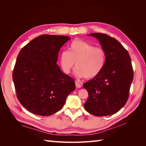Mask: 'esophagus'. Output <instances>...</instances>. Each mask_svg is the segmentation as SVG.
Masks as SVG:
<instances>
[{"mask_svg": "<svg viewBox=\"0 0 146 146\" xmlns=\"http://www.w3.org/2000/svg\"><path fill=\"white\" fill-rule=\"evenodd\" d=\"M75 85H76V88H81L82 87V84L80 83H79L78 82L76 81L75 82Z\"/></svg>", "mask_w": 146, "mask_h": 146, "instance_id": "obj_1", "label": "esophagus"}]
</instances>
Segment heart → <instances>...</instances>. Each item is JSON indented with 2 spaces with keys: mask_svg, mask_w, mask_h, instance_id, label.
Returning <instances> with one entry per match:
<instances>
[{
  "mask_svg": "<svg viewBox=\"0 0 146 146\" xmlns=\"http://www.w3.org/2000/svg\"><path fill=\"white\" fill-rule=\"evenodd\" d=\"M76 63L75 75L86 79L95 78L100 74L106 63V52L100 47H95L82 40H74L68 51H62L60 64L62 70L69 74Z\"/></svg>",
  "mask_w": 146,
  "mask_h": 146,
  "instance_id": "heart-1",
  "label": "heart"
}]
</instances>
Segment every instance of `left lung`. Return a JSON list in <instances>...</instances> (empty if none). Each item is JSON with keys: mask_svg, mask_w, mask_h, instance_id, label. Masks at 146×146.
<instances>
[{"mask_svg": "<svg viewBox=\"0 0 146 146\" xmlns=\"http://www.w3.org/2000/svg\"><path fill=\"white\" fill-rule=\"evenodd\" d=\"M106 52V63L99 75L86 82L88 93L85 109L102 117L117 113L125 105L134 78L131 59L127 51L113 38L105 34L92 33Z\"/></svg>", "mask_w": 146, "mask_h": 146, "instance_id": "obj_1", "label": "left lung"}]
</instances>
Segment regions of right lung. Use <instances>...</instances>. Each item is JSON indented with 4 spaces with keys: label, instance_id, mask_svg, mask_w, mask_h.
<instances>
[{
    "label": "right lung",
    "instance_id": "obj_1",
    "mask_svg": "<svg viewBox=\"0 0 146 146\" xmlns=\"http://www.w3.org/2000/svg\"><path fill=\"white\" fill-rule=\"evenodd\" d=\"M70 39L43 35L19 53L12 78L19 101L30 112L41 116L55 113L75 89V80L62 72L56 63L60 48Z\"/></svg>",
    "mask_w": 146,
    "mask_h": 146
}]
</instances>
